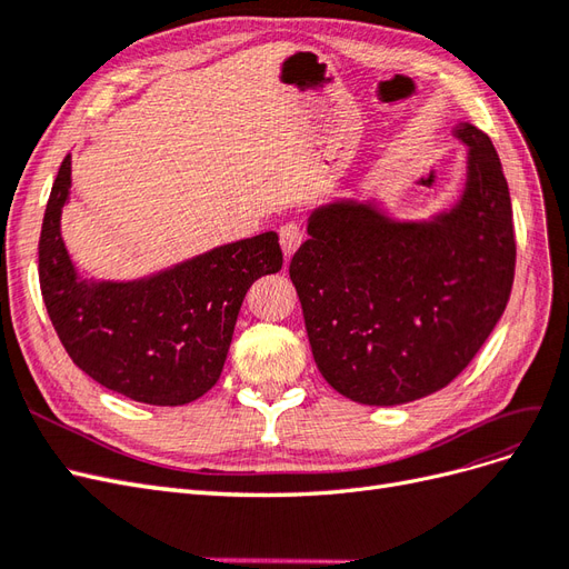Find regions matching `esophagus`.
Listing matches in <instances>:
<instances>
[{"mask_svg":"<svg viewBox=\"0 0 569 569\" xmlns=\"http://www.w3.org/2000/svg\"><path fill=\"white\" fill-rule=\"evenodd\" d=\"M303 242V230L299 222H284V226L280 228V247H282V253L289 258L291 253H295Z\"/></svg>","mask_w":569,"mask_h":569,"instance_id":"1","label":"esophagus"}]
</instances>
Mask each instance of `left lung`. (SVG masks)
<instances>
[{
    "label": "left lung",
    "instance_id": "obj_1",
    "mask_svg": "<svg viewBox=\"0 0 569 569\" xmlns=\"http://www.w3.org/2000/svg\"><path fill=\"white\" fill-rule=\"evenodd\" d=\"M468 187L435 222H396L366 203L311 216L289 274L316 366L339 393L396 406L458 377L503 316L515 278L508 182L487 132L458 123Z\"/></svg>",
    "mask_w": 569,
    "mask_h": 569
}]
</instances>
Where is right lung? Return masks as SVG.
<instances>
[{"mask_svg": "<svg viewBox=\"0 0 569 569\" xmlns=\"http://www.w3.org/2000/svg\"><path fill=\"white\" fill-rule=\"evenodd\" d=\"M71 153L51 187L40 234V289L73 363L94 382L151 406H182L226 366L249 287L282 268L278 234L218 247L140 282H80L61 239Z\"/></svg>", "mask_w": 569, "mask_h": 569, "instance_id": "add662e5", "label": "right lung"}]
</instances>
